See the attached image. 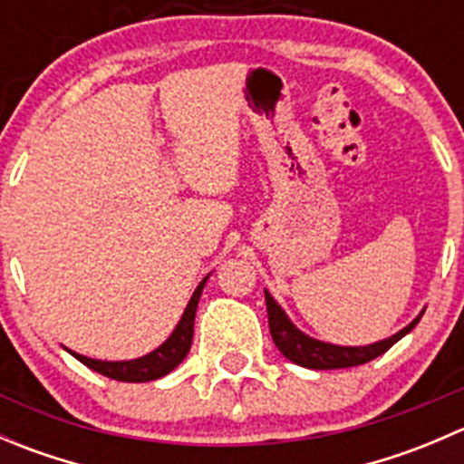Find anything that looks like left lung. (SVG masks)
<instances>
[{"mask_svg": "<svg viewBox=\"0 0 464 464\" xmlns=\"http://www.w3.org/2000/svg\"><path fill=\"white\" fill-rule=\"evenodd\" d=\"M265 301H266V316H269V332L274 339L276 348L289 359V362L298 363L303 368H312V371H334V368H353L362 366V363L372 362L379 354L386 353L388 348L397 343L401 336L409 334L418 321L422 319L424 312H420L418 319H413L404 330L397 334L388 336V339L377 341L371 345H334L325 343V341L312 339L305 332L298 330L289 316L285 314L283 307L274 301L269 292L265 289Z\"/></svg>", "mask_w": 464, "mask_h": 464, "instance_id": "1", "label": "left lung"}]
</instances>
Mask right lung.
<instances>
[{
    "label": "right lung",
    "instance_id": "1",
    "mask_svg": "<svg viewBox=\"0 0 464 464\" xmlns=\"http://www.w3.org/2000/svg\"><path fill=\"white\" fill-rule=\"evenodd\" d=\"M208 280V276L198 285V289L190 296L188 305H186L184 314H181L179 323L172 330V334L159 345L152 353L143 354L139 359H130V362H101V359L85 357V354H78L73 350H67L69 354L78 359L81 363H85L92 371L101 372V375L116 379V382H152V379H159L168 375L170 371H175L181 362L188 354L190 343H193V327H195V312H198L199 296H202V289Z\"/></svg>",
    "mask_w": 464,
    "mask_h": 464
}]
</instances>
